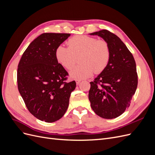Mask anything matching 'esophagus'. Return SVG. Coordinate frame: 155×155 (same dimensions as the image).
I'll list each match as a JSON object with an SVG mask.
<instances>
[{
    "instance_id": "esophagus-1",
    "label": "esophagus",
    "mask_w": 155,
    "mask_h": 155,
    "mask_svg": "<svg viewBox=\"0 0 155 155\" xmlns=\"http://www.w3.org/2000/svg\"><path fill=\"white\" fill-rule=\"evenodd\" d=\"M76 85H78L80 83L81 81H80V80H78V79H76Z\"/></svg>"
}]
</instances>
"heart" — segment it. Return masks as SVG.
Masks as SVG:
<instances>
[{
	"label": "heart",
	"instance_id": "1",
	"mask_svg": "<svg viewBox=\"0 0 155 155\" xmlns=\"http://www.w3.org/2000/svg\"><path fill=\"white\" fill-rule=\"evenodd\" d=\"M67 48L63 45L55 49V56L58 63L67 70L72 69L79 57L81 64L70 72L73 79L82 80L104 71L110 60L109 45L105 40H97L87 35H76L70 38Z\"/></svg>",
	"mask_w": 155,
	"mask_h": 155
}]
</instances>
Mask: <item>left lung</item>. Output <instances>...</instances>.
<instances>
[{
  "label": "left lung",
  "instance_id": "left-lung-1",
  "mask_svg": "<svg viewBox=\"0 0 155 155\" xmlns=\"http://www.w3.org/2000/svg\"><path fill=\"white\" fill-rule=\"evenodd\" d=\"M106 41L110 50L106 68L91 82L88 99L95 113L105 119L115 118L129 106L138 85L133 56L118 36L106 30L89 34ZM97 84H100L98 87Z\"/></svg>",
  "mask_w": 155,
  "mask_h": 155
}]
</instances>
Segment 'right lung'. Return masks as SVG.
<instances>
[{
	"mask_svg": "<svg viewBox=\"0 0 155 155\" xmlns=\"http://www.w3.org/2000/svg\"><path fill=\"white\" fill-rule=\"evenodd\" d=\"M70 34L45 33L33 41L22 54L17 69L18 89L35 118L51 123L66 112L76 81L65 83L68 73L58 63L56 48Z\"/></svg>",
	"mask_w": 155,
	"mask_h": 155,
	"instance_id": "right-lung-1",
	"label": "right lung"
}]
</instances>
